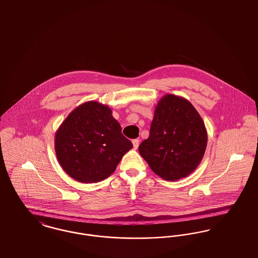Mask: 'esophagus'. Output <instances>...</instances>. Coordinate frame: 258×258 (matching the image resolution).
<instances>
[{"label": "esophagus", "mask_w": 258, "mask_h": 258, "mask_svg": "<svg viewBox=\"0 0 258 258\" xmlns=\"http://www.w3.org/2000/svg\"><path fill=\"white\" fill-rule=\"evenodd\" d=\"M133 144H134V148H135V149H138V147H139V139H134V140H133Z\"/></svg>", "instance_id": "esophagus-1"}]
</instances>
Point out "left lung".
I'll return each mask as SVG.
<instances>
[{
	"mask_svg": "<svg viewBox=\"0 0 258 258\" xmlns=\"http://www.w3.org/2000/svg\"><path fill=\"white\" fill-rule=\"evenodd\" d=\"M207 140L204 121L194 105L168 93L155 107L149 138L139 145V153L157 176L173 181L196 171Z\"/></svg>",
	"mask_w": 258,
	"mask_h": 258,
	"instance_id": "left-lung-1",
	"label": "left lung"
}]
</instances>
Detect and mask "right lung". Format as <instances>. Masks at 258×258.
Wrapping results in <instances>:
<instances>
[{
  "mask_svg": "<svg viewBox=\"0 0 258 258\" xmlns=\"http://www.w3.org/2000/svg\"><path fill=\"white\" fill-rule=\"evenodd\" d=\"M133 143L122 136L112 109L87 101L74 109L55 135V152L62 170L80 182L110 177Z\"/></svg>",
  "mask_w": 258,
  "mask_h": 258,
  "instance_id": "obj_1",
  "label": "right lung"
}]
</instances>
